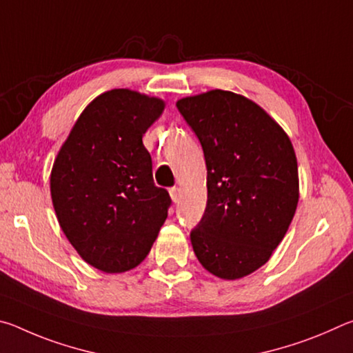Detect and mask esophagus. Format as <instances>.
I'll return each mask as SVG.
<instances>
[{"mask_svg": "<svg viewBox=\"0 0 353 353\" xmlns=\"http://www.w3.org/2000/svg\"><path fill=\"white\" fill-rule=\"evenodd\" d=\"M181 193H182L181 188H177V187H174V188H171V190H170V194H171V199H172V202H176V204H177V202L181 201Z\"/></svg>", "mask_w": 353, "mask_h": 353, "instance_id": "34e87169", "label": "esophagus"}]
</instances>
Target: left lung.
Instances as JSON below:
<instances>
[{"mask_svg":"<svg viewBox=\"0 0 353 353\" xmlns=\"http://www.w3.org/2000/svg\"><path fill=\"white\" fill-rule=\"evenodd\" d=\"M207 165V207L191 230L205 270L236 280L271 259L299 202V172L290 137L254 101L225 90L179 99Z\"/></svg>","mask_w":353,"mask_h":353,"instance_id":"left-lung-1","label":"left lung"}]
</instances>
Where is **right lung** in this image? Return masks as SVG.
<instances>
[{
  "label": "right lung",
  "mask_w": 353,
  "mask_h": 353,
  "mask_svg": "<svg viewBox=\"0 0 353 353\" xmlns=\"http://www.w3.org/2000/svg\"><path fill=\"white\" fill-rule=\"evenodd\" d=\"M165 101L129 88L94 98L59 149L50 188L56 216L83 261L107 274L139 266L171 198L155 187L143 135Z\"/></svg>",
  "instance_id": "obj_1"
}]
</instances>
